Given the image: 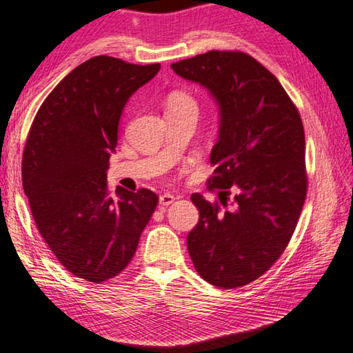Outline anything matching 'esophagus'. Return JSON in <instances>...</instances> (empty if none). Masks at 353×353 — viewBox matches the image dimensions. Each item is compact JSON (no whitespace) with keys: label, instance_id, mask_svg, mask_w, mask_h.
Returning <instances> with one entry per match:
<instances>
[{"label":"esophagus","instance_id":"obj_1","mask_svg":"<svg viewBox=\"0 0 353 353\" xmlns=\"http://www.w3.org/2000/svg\"><path fill=\"white\" fill-rule=\"evenodd\" d=\"M173 201H175V197H173V195L169 194V192H165L159 197V205L161 206H169V205L173 203Z\"/></svg>","mask_w":353,"mask_h":353}]
</instances>
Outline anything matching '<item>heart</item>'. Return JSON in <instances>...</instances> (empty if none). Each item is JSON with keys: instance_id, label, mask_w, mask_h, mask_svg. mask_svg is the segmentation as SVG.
Returning a JSON list of instances; mask_svg holds the SVG:
<instances>
[{"instance_id": "heart-1", "label": "heart", "mask_w": 353, "mask_h": 353, "mask_svg": "<svg viewBox=\"0 0 353 353\" xmlns=\"http://www.w3.org/2000/svg\"><path fill=\"white\" fill-rule=\"evenodd\" d=\"M184 106L195 108L194 98L188 94H184V92H175V94H172L169 97V109L184 108Z\"/></svg>"}]
</instances>
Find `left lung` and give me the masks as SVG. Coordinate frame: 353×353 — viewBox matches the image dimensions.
Wrapping results in <instances>:
<instances>
[{
	"instance_id": "1",
	"label": "left lung",
	"mask_w": 353,
	"mask_h": 353,
	"mask_svg": "<svg viewBox=\"0 0 353 353\" xmlns=\"http://www.w3.org/2000/svg\"><path fill=\"white\" fill-rule=\"evenodd\" d=\"M170 67L210 90L221 114L208 180L211 190L221 189V205L190 197L200 214L188 234L190 259L211 285H248L281 256L302 212L308 184L302 119L279 79L242 51L212 50Z\"/></svg>"
}]
</instances>
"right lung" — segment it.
I'll return each mask as SVG.
<instances>
[{"instance_id":"1","label":"right lung","mask_w":353,"mask_h":353,"mask_svg":"<svg viewBox=\"0 0 353 353\" xmlns=\"http://www.w3.org/2000/svg\"><path fill=\"white\" fill-rule=\"evenodd\" d=\"M159 68L92 57L51 90L31 125L23 189L39 233L78 279L101 283L122 272L158 205L150 189L119 188L111 197L106 170L126 101Z\"/></svg>"}]
</instances>
